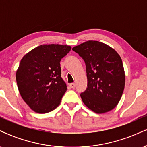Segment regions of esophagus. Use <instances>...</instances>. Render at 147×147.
<instances>
[{
  "instance_id": "34e87169",
  "label": "esophagus",
  "mask_w": 147,
  "mask_h": 147,
  "mask_svg": "<svg viewBox=\"0 0 147 147\" xmlns=\"http://www.w3.org/2000/svg\"><path fill=\"white\" fill-rule=\"evenodd\" d=\"M70 86L72 88H75V83H71L70 84Z\"/></svg>"
}]
</instances>
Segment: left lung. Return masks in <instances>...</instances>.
I'll list each match as a JSON object with an SVG mask.
<instances>
[{"instance_id": "1", "label": "left lung", "mask_w": 147, "mask_h": 147, "mask_svg": "<svg viewBox=\"0 0 147 147\" xmlns=\"http://www.w3.org/2000/svg\"><path fill=\"white\" fill-rule=\"evenodd\" d=\"M72 50L83 59L86 67L87 88L81 93L84 104L96 113L114 109L125 85L122 59L114 49L97 41H88Z\"/></svg>"}]
</instances>
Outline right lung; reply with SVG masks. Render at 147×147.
<instances>
[{
  "label": "right lung",
  "mask_w": 147,
  "mask_h": 147,
  "mask_svg": "<svg viewBox=\"0 0 147 147\" xmlns=\"http://www.w3.org/2000/svg\"><path fill=\"white\" fill-rule=\"evenodd\" d=\"M71 50L65 45H41L23 57L16 79L22 98L38 113L53 111L67 90L60 61Z\"/></svg>",
  "instance_id": "add662e5"
}]
</instances>
